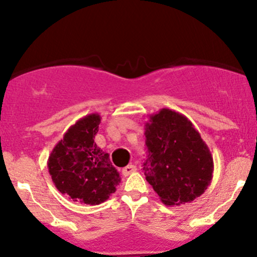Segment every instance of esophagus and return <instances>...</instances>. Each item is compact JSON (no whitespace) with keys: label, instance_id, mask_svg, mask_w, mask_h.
Listing matches in <instances>:
<instances>
[{"label":"esophagus","instance_id":"obj_1","mask_svg":"<svg viewBox=\"0 0 257 257\" xmlns=\"http://www.w3.org/2000/svg\"><path fill=\"white\" fill-rule=\"evenodd\" d=\"M137 172V167L134 166V164H128V166L126 167H124L122 169V174L124 176H128V175H131V174H133V173H135Z\"/></svg>","mask_w":257,"mask_h":257}]
</instances>
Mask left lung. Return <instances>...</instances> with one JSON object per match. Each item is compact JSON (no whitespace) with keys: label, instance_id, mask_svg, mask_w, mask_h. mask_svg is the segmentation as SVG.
<instances>
[{"label":"left lung","instance_id":"left-lung-1","mask_svg":"<svg viewBox=\"0 0 257 257\" xmlns=\"http://www.w3.org/2000/svg\"><path fill=\"white\" fill-rule=\"evenodd\" d=\"M145 137L143 170L162 203L185 204L204 193L213 179V156L187 117L162 108L150 116Z\"/></svg>","mask_w":257,"mask_h":257}]
</instances>
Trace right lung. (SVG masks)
Returning <instances> with one entry per match:
<instances>
[{
    "instance_id": "right-lung-1",
    "label": "right lung",
    "mask_w": 257,
    "mask_h": 257,
    "mask_svg": "<svg viewBox=\"0 0 257 257\" xmlns=\"http://www.w3.org/2000/svg\"><path fill=\"white\" fill-rule=\"evenodd\" d=\"M99 113H90L70 126L48 158V170L60 193L73 202L98 205L116 192L120 176L108 153L94 143Z\"/></svg>"
}]
</instances>
